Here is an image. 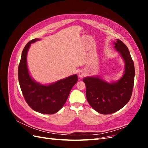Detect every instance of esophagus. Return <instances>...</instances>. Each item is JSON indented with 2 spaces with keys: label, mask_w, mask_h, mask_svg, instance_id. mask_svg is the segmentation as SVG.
<instances>
[{
  "label": "esophagus",
  "mask_w": 148,
  "mask_h": 148,
  "mask_svg": "<svg viewBox=\"0 0 148 148\" xmlns=\"http://www.w3.org/2000/svg\"><path fill=\"white\" fill-rule=\"evenodd\" d=\"M84 75H85V72H84V71H83V70L80 71L78 73V77L79 78H83Z\"/></svg>",
  "instance_id": "34e87169"
}]
</instances>
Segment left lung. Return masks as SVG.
Masks as SVG:
<instances>
[{"label": "left lung", "instance_id": "obj_1", "mask_svg": "<svg viewBox=\"0 0 148 148\" xmlns=\"http://www.w3.org/2000/svg\"><path fill=\"white\" fill-rule=\"evenodd\" d=\"M115 48L125 62V73L118 82L109 83L99 77H86V96L92 108L102 114H110L121 109L130 99L135 78V66L127 46L119 39Z\"/></svg>", "mask_w": 148, "mask_h": 148}]
</instances>
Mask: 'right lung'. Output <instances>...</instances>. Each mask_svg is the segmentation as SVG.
I'll list each match as a JSON object with an SVG mask.
<instances>
[{
	"instance_id": "right-lung-1",
	"label": "right lung",
	"mask_w": 148,
	"mask_h": 148,
	"mask_svg": "<svg viewBox=\"0 0 148 148\" xmlns=\"http://www.w3.org/2000/svg\"><path fill=\"white\" fill-rule=\"evenodd\" d=\"M39 40H31L24 47L18 77L23 97L31 108L41 114H53L65 104L71 88L78 81V77L77 75L70 76L49 85H42L34 82L28 72L26 56L31 44Z\"/></svg>"
}]
</instances>
